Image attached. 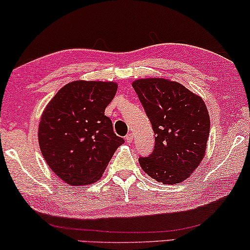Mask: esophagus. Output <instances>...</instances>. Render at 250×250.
I'll return each mask as SVG.
<instances>
[{
  "instance_id": "esophagus-1",
  "label": "esophagus",
  "mask_w": 250,
  "mask_h": 250,
  "mask_svg": "<svg viewBox=\"0 0 250 250\" xmlns=\"http://www.w3.org/2000/svg\"><path fill=\"white\" fill-rule=\"evenodd\" d=\"M125 139H126V141L128 142V144H132V142H133V134H132V133H127V135H126Z\"/></svg>"
}]
</instances>
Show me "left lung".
<instances>
[{
    "label": "left lung",
    "mask_w": 250,
    "mask_h": 250,
    "mask_svg": "<svg viewBox=\"0 0 250 250\" xmlns=\"http://www.w3.org/2000/svg\"><path fill=\"white\" fill-rule=\"evenodd\" d=\"M132 86L156 134L153 153L139 158L142 170L165 185L186 180L206 154L210 117L204 101L162 78L139 79Z\"/></svg>",
    "instance_id": "1"
}]
</instances>
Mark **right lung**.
<instances>
[{
	"label": "right lung",
	"mask_w": 250,
	"mask_h": 250,
	"mask_svg": "<svg viewBox=\"0 0 250 250\" xmlns=\"http://www.w3.org/2000/svg\"><path fill=\"white\" fill-rule=\"evenodd\" d=\"M116 92V83L77 80L62 87L42 113L38 134L42 156L66 184L95 183L124 144L104 116Z\"/></svg>",
	"instance_id": "add662e5"
}]
</instances>
